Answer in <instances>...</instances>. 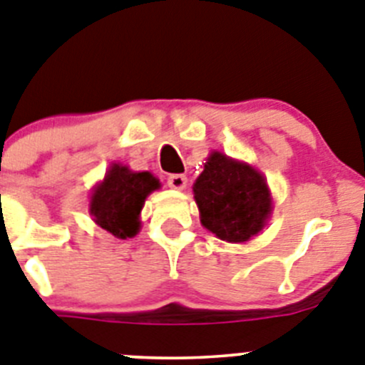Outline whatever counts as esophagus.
Masks as SVG:
<instances>
[{
	"mask_svg": "<svg viewBox=\"0 0 365 365\" xmlns=\"http://www.w3.org/2000/svg\"><path fill=\"white\" fill-rule=\"evenodd\" d=\"M167 183H169V187H173V189H185L187 187V178L183 175H170L169 178H167Z\"/></svg>",
	"mask_w": 365,
	"mask_h": 365,
	"instance_id": "34e87169",
	"label": "esophagus"
}]
</instances>
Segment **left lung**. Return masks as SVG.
<instances>
[{"label":"left lung","mask_w":365,"mask_h":365,"mask_svg":"<svg viewBox=\"0 0 365 365\" xmlns=\"http://www.w3.org/2000/svg\"><path fill=\"white\" fill-rule=\"evenodd\" d=\"M192 192L203 227L229 244L260 235L272 211L271 189L260 170L220 150L207 156Z\"/></svg>","instance_id":"1"}]
</instances>
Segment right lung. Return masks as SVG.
I'll use <instances>...</instances> for the list:
<instances>
[{
    "label": "right lung",
    "instance_id": "obj_1",
    "mask_svg": "<svg viewBox=\"0 0 365 365\" xmlns=\"http://www.w3.org/2000/svg\"><path fill=\"white\" fill-rule=\"evenodd\" d=\"M162 187L149 170H130L123 163H110L103 180L91 190L88 212L94 223L121 240L134 238L142 227V212L150 192Z\"/></svg>",
    "mask_w": 365,
    "mask_h": 365
}]
</instances>
